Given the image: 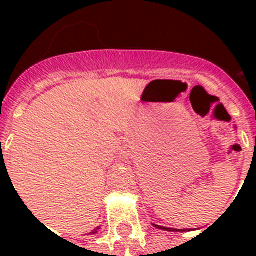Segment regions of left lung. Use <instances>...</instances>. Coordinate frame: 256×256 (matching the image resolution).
I'll return each mask as SVG.
<instances>
[{
  "instance_id": "8db88e82",
  "label": "left lung",
  "mask_w": 256,
  "mask_h": 256,
  "mask_svg": "<svg viewBox=\"0 0 256 256\" xmlns=\"http://www.w3.org/2000/svg\"><path fill=\"white\" fill-rule=\"evenodd\" d=\"M155 228H158V229H162V230H167V232H184L181 230V229H172V228H163V226L160 225H154Z\"/></svg>"
}]
</instances>
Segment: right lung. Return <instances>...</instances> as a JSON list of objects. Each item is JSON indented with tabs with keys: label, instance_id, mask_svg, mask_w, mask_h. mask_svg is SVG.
<instances>
[{
	"label": "right lung",
	"instance_id": "right-lung-1",
	"mask_svg": "<svg viewBox=\"0 0 256 256\" xmlns=\"http://www.w3.org/2000/svg\"><path fill=\"white\" fill-rule=\"evenodd\" d=\"M98 229H100V226H97V228H96L92 232V234H94V233H97V230H98Z\"/></svg>",
	"mask_w": 256,
	"mask_h": 256
}]
</instances>
